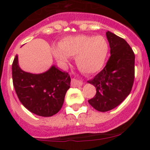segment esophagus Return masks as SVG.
<instances>
[{"label":"esophagus","instance_id":"esophagus-1","mask_svg":"<svg viewBox=\"0 0 150 150\" xmlns=\"http://www.w3.org/2000/svg\"><path fill=\"white\" fill-rule=\"evenodd\" d=\"M83 84V82L82 81V80H78V79H72V81H71V85L74 87L81 86Z\"/></svg>","mask_w":150,"mask_h":150}]
</instances>
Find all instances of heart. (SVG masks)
<instances>
[{
	"label": "heart",
	"mask_w": 150,
	"mask_h": 150,
	"mask_svg": "<svg viewBox=\"0 0 150 150\" xmlns=\"http://www.w3.org/2000/svg\"><path fill=\"white\" fill-rule=\"evenodd\" d=\"M58 62L66 64L69 57L74 58L78 68L87 74L99 71L105 64L109 52V44L103 36L76 34L67 36L52 48Z\"/></svg>",
	"instance_id": "b5f03b06"
}]
</instances>
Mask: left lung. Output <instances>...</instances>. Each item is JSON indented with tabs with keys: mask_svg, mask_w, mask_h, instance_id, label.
Returning a JSON list of instances; mask_svg holds the SVG:
<instances>
[{
	"mask_svg": "<svg viewBox=\"0 0 150 150\" xmlns=\"http://www.w3.org/2000/svg\"><path fill=\"white\" fill-rule=\"evenodd\" d=\"M110 56L100 72L88 83L96 88V95L88 103L100 112L120 105L130 94L134 79V53L123 38L107 31Z\"/></svg>",
	"mask_w": 150,
	"mask_h": 150,
	"instance_id": "8db88e82",
	"label": "left lung"
}]
</instances>
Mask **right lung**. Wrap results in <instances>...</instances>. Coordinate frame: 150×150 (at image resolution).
Segmentation results:
<instances>
[{
	"instance_id": "right-lung-1",
	"label": "right lung",
	"mask_w": 150,
	"mask_h": 150,
	"mask_svg": "<svg viewBox=\"0 0 150 150\" xmlns=\"http://www.w3.org/2000/svg\"><path fill=\"white\" fill-rule=\"evenodd\" d=\"M13 86L22 105L30 112L48 117L56 114L63 105L66 92L71 86L68 73L55 65L43 74L23 71L16 55L12 64Z\"/></svg>"
}]
</instances>
